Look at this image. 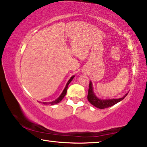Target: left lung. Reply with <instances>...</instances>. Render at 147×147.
<instances>
[{"label": "left lung", "instance_id": "left-lung-1", "mask_svg": "<svg viewBox=\"0 0 147 147\" xmlns=\"http://www.w3.org/2000/svg\"><path fill=\"white\" fill-rule=\"evenodd\" d=\"M128 93H126L123 98H120L118 99H109V100H101V99L98 98L94 95L93 91V87H92L91 82H89V90L88 94V100H89L92 105L96 107L99 109H105L109 107H111L115 104L118 103L119 102L121 101L122 100L126 97Z\"/></svg>", "mask_w": 147, "mask_h": 147}]
</instances>
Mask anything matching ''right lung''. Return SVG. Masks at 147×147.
Wrapping results in <instances>:
<instances>
[{
    "mask_svg": "<svg viewBox=\"0 0 147 147\" xmlns=\"http://www.w3.org/2000/svg\"><path fill=\"white\" fill-rule=\"evenodd\" d=\"M74 76H73L71 77V78L69 79V80L68 81L67 84V85L65 86V88L64 90L63 91V92H62V93L61 94V95L59 96V97L56 99V100L55 101H53V102H43V104H51V105H54V104H58L59 103V102H60L62 99L63 98V97L65 96V95L66 94V93H67V88H68V85L69 84V83L71 82L73 80V79L74 78Z\"/></svg>",
    "mask_w": 147,
    "mask_h": 147,
    "instance_id": "1",
    "label": "right lung"
}]
</instances>
